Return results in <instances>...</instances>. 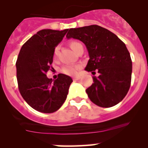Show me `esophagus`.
I'll return each mask as SVG.
<instances>
[{
  "label": "esophagus",
  "instance_id": "34e87169",
  "mask_svg": "<svg viewBox=\"0 0 148 148\" xmlns=\"http://www.w3.org/2000/svg\"><path fill=\"white\" fill-rule=\"evenodd\" d=\"M72 79L74 81H77V80L80 79V77H74Z\"/></svg>",
  "mask_w": 148,
  "mask_h": 148
}]
</instances>
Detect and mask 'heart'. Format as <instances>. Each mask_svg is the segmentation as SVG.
<instances>
[{"mask_svg": "<svg viewBox=\"0 0 148 148\" xmlns=\"http://www.w3.org/2000/svg\"><path fill=\"white\" fill-rule=\"evenodd\" d=\"M70 48L74 51V52H76L77 51L78 47L81 45V44L77 41H70L69 44ZM58 53H59V47L56 46L54 48L53 51V59H56V56H57ZM80 69V65L79 64H66L63 66L61 69V71H62L63 74H66V75L68 76H75L77 74L78 70Z\"/></svg>", "mask_w": 148, "mask_h": 148, "instance_id": "heart-1", "label": "heart"}]
</instances>
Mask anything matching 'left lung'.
<instances>
[{
    "instance_id": "1",
    "label": "left lung",
    "mask_w": 148,
    "mask_h": 148,
    "mask_svg": "<svg viewBox=\"0 0 148 148\" xmlns=\"http://www.w3.org/2000/svg\"><path fill=\"white\" fill-rule=\"evenodd\" d=\"M66 38L82 41L89 56L85 70L99 74L92 77L94 83L86 89L90 100L101 107L120 102L129 91L132 77V60L125 43L97 25L70 28Z\"/></svg>"
}]
</instances>
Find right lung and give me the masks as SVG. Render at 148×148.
<instances>
[{
	"mask_svg": "<svg viewBox=\"0 0 148 148\" xmlns=\"http://www.w3.org/2000/svg\"><path fill=\"white\" fill-rule=\"evenodd\" d=\"M69 29H44L34 34L22 46L16 61L19 92L28 105L36 111H57L66 99L72 79L58 74L54 81L46 77L53 62L54 48Z\"/></svg>",
	"mask_w": 148,
	"mask_h": 148,
	"instance_id": "add662e5",
	"label": "right lung"
}]
</instances>
